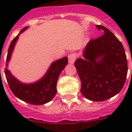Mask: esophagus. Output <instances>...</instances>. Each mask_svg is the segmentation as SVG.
<instances>
[{
  "mask_svg": "<svg viewBox=\"0 0 132 132\" xmlns=\"http://www.w3.org/2000/svg\"><path fill=\"white\" fill-rule=\"evenodd\" d=\"M76 59V55L75 54H70L68 56V62L70 64H73Z\"/></svg>",
  "mask_w": 132,
  "mask_h": 132,
  "instance_id": "obj_1",
  "label": "esophagus"
}]
</instances>
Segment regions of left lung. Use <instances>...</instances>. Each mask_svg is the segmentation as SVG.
I'll return each mask as SVG.
<instances>
[{
    "label": "left lung",
    "instance_id": "8db88e82",
    "mask_svg": "<svg viewBox=\"0 0 132 132\" xmlns=\"http://www.w3.org/2000/svg\"><path fill=\"white\" fill-rule=\"evenodd\" d=\"M104 34L88 42L74 64L81 81L80 92L87 99L102 102L116 95L123 89L128 73L125 49L107 28L96 25Z\"/></svg>",
    "mask_w": 132,
    "mask_h": 132
}]
</instances>
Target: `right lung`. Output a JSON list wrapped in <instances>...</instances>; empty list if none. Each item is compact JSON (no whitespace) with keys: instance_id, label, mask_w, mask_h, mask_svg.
Here are the masks:
<instances>
[{"instance_id":"obj_1","label":"right lung","mask_w":132,"mask_h":132,"mask_svg":"<svg viewBox=\"0 0 132 132\" xmlns=\"http://www.w3.org/2000/svg\"><path fill=\"white\" fill-rule=\"evenodd\" d=\"M22 29L20 32L13 39L8 49L6 58V67L10 60L13 48L18 36L27 29ZM68 64V57H65L57 60L50 65L48 70L41 79L32 84H23L12 75L7 68H5V75L9 88L12 93L20 100L32 105H43L50 102L57 93V82L61 71Z\"/></svg>"}]
</instances>
